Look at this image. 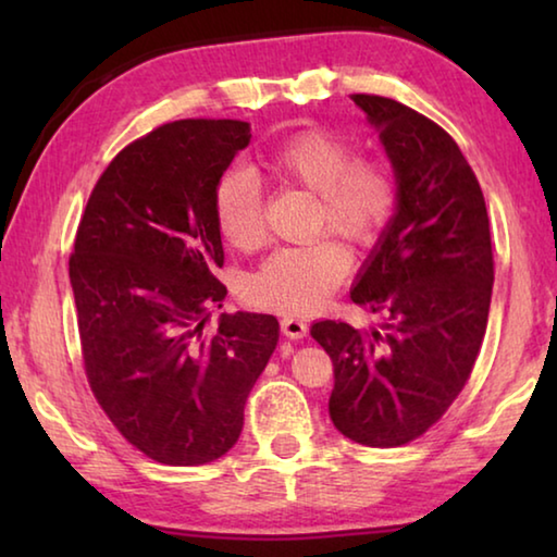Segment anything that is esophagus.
<instances>
[{"label": "esophagus", "instance_id": "obj_1", "mask_svg": "<svg viewBox=\"0 0 557 557\" xmlns=\"http://www.w3.org/2000/svg\"><path fill=\"white\" fill-rule=\"evenodd\" d=\"M280 326H282V334L289 336V338H305L307 332H309L307 322H305V319H299V317H282Z\"/></svg>", "mask_w": 557, "mask_h": 557}]
</instances>
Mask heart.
Returning a JSON list of instances; mask_svg holds the SVG:
<instances>
[{
  "instance_id": "1",
  "label": "heart",
  "mask_w": 557,
  "mask_h": 557,
  "mask_svg": "<svg viewBox=\"0 0 557 557\" xmlns=\"http://www.w3.org/2000/svg\"><path fill=\"white\" fill-rule=\"evenodd\" d=\"M280 184L317 194L314 233L334 231L356 248H373L398 209V176L379 157H356L348 139L326 129H305L280 143L265 159ZM213 219L223 240L238 250L262 240V186L250 169H231L213 191ZM351 270L342 243L322 235L280 248L245 280L252 307L280 314H309L324 305Z\"/></svg>"
}]
</instances>
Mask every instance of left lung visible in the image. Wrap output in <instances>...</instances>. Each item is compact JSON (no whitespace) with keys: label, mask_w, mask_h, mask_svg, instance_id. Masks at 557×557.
Segmentation results:
<instances>
[{"label":"left lung","mask_w":557,"mask_h":557,"mask_svg":"<svg viewBox=\"0 0 557 557\" xmlns=\"http://www.w3.org/2000/svg\"><path fill=\"white\" fill-rule=\"evenodd\" d=\"M398 176V211L351 301L383 329L312 326L334 363L329 414L366 447L418 440L449 410L482 348L494 252L482 186L437 122L398 100L356 92Z\"/></svg>","instance_id":"left-lung-1"}]
</instances>
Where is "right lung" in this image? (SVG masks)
<instances>
[{
    "instance_id": "obj_1",
    "label": "right lung",
    "mask_w": 557,
    "mask_h": 557,
    "mask_svg": "<svg viewBox=\"0 0 557 557\" xmlns=\"http://www.w3.org/2000/svg\"><path fill=\"white\" fill-rule=\"evenodd\" d=\"M250 127L166 122L120 149L92 186L69 260L83 369L102 412L159 465L199 467L240 437L245 400L277 346L272 314L221 307L215 184Z\"/></svg>"
}]
</instances>
